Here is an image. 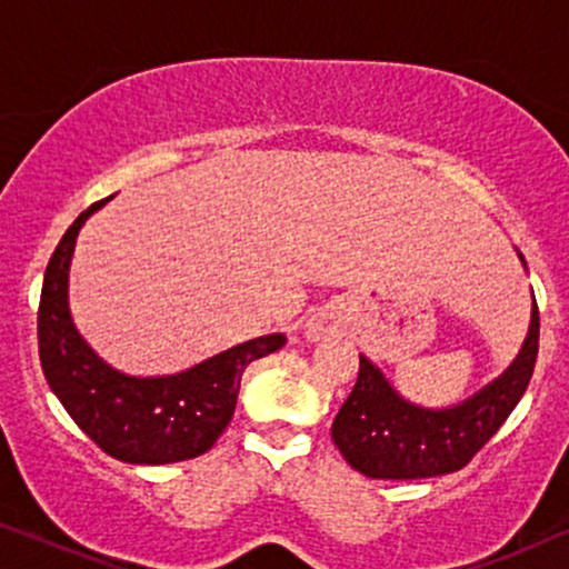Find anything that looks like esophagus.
Wrapping results in <instances>:
<instances>
[{
	"label": "esophagus",
	"instance_id": "1",
	"mask_svg": "<svg viewBox=\"0 0 569 569\" xmlns=\"http://www.w3.org/2000/svg\"><path fill=\"white\" fill-rule=\"evenodd\" d=\"M302 331H306V337L310 341H321V339H331L337 337L341 331V310L337 306H326L313 313L302 326Z\"/></svg>",
	"mask_w": 569,
	"mask_h": 569
}]
</instances>
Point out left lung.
<instances>
[{
    "label": "left lung",
    "instance_id": "obj_1",
    "mask_svg": "<svg viewBox=\"0 0 569 569\" xmlns=\"http://www.w3.org/2000/svg\"><path fill=\"white\" fill-rule=\"evenodd\" d=\"M518 259H526L518 253ZM539 355V308L523 347L510 368L461 403L427 409L396 391L368 357L360 355V376L331 425L339 453L370 479H430L463 469L500 430L531 383Z\"/></svg>",
    "mask_w": 569,
    "mask_h": 569
}]
</instances>
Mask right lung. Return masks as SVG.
I'll use <instances>...</instances> for the list:
<instances>
[{
  "label": "right lung",
  "mask_w": 569,
  "mask_h": 569,
  "mask_svg": "<svg viewBox=\"0 0 569 569\" xmlns=\"http://www.w3.org/2000/svg\"><path fill=\"white\" fill-rule=\"evenodd\" d=\"M111 197L84 209L46 267L38 306V352L51 391L100 450L123 463H176L207 453L230 425L240 376L284 347V333L248 339L173 376L139 378L92 349L69 313V267L77 236Z\"/></svg>",
  "instance_id": "add662e5"
}]
</instances>
